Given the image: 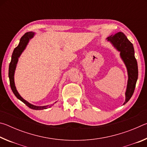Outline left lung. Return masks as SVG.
Segmentation results:
<instances>
[{"label":"left lung","instance_id":"left-lung-1","mask_svg":"<svg viewBox=\"0 0 147 147\" xmlns=\"http://www.w3.org/2000/svg\"><path fill=\"white\" fill-rule=\"evenodd\" d=\"M107 39L120 51L121 58L127 68L128 80L126 91V100L124 102V104H125L132 96L138 78V63L134 56V47L132 43L121 32H117L113 36L111 35Z\"/></svg>","mask_w":147,"mask_h":147}]
</instances>
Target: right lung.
<instances>
[{
    "label": "right lung",
    "instance_id": "obj_1",
    "mask_svg": "<svg viewBox=\"0 0 147 147\" xmlns=\"http://www.w3.org/2000/svg\"><path fill=\"white\" fill-rule=\"evenodd\" d=\"M34 36V32H26V33L24 34L22 38L20 39V42L18 45V46L16 47L13 52V54H12L11 56V60L10 63H9V84H10V87L12 91L14 93L15 95L16 96V97L19 99L20 100H21L23 103H24L26 105L29 107L30 108L33 109H37V110H39V109H47V106H36L34 105H32V104H30L28 102L26 101L24 99L20 96L18 92H17L16 86H15V83H14V73L15 70H16V65L17 63V61H18L19 57L21 55V53H23V51L25 49L26 46L28 44V41L30 39H31Z\"/></svg>",
    "mask_w": 147,
    "mask_h": 147
}]
</instances>
